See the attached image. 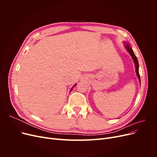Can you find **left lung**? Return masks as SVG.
<instances>
[{"label": "left lung", "instance_id": "obj_1", "mask_svg": "<svg viewBox=\"0 0 157 157\" xmlns=\"http://www.w3.org/2000/svg\"><path fill=\"white\" fill-rule=\"evenodd\" d=\"M125 48L126 49V50L128 52V53H129L132 57V58L134 60V62L135 63V67H136V75H137V77L138 78L139 80H140V82H141V80H140V73H139V63H138V61H137V59L136 58V56H135L134 52H133L131 46H130L129 44H125Z\"/></svg>", "mask_w": 157, "mask_h": 157}]
</instances>
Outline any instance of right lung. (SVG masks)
Returning <instances> with one entry per match:
<instances>
[{
	"mask_svg": "<svg viewBox=\"0 0 157 157\" xmlns=\"http://www.w3.org/2000/svg\"><path fill=\"white\" fill-rule=\"evenodd\" d=\"M76 86V84H75V85H74V86H73V87H72V88H71V90H70V92H71V90H73V87H74V86Z\"/></svg>",
	"mask_w": 157,
	"mask_h": 157,
	"instance_id": "1",
	"label": "right lung"
}]
</instances>
